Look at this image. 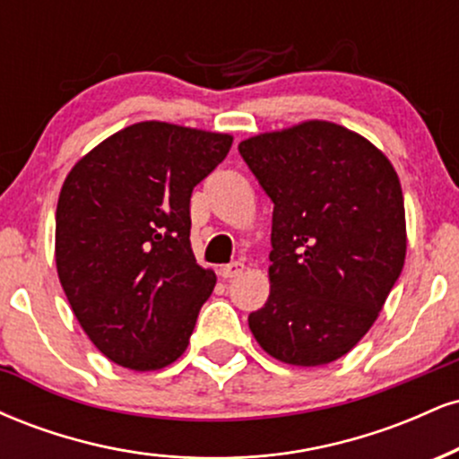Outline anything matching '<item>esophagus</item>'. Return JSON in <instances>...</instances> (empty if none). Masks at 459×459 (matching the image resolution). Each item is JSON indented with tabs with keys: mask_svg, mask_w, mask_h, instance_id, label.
<instances>
[{
	"mask_svg": "<svg viewBox=\"0 0 459 459\" xmlns=\"http://www.w3.org/2000/svg\"><path fill=\"white\" fill-rule=\"evenodd\" d=\"M218 272H220V276H222V278H226V281H229V278L239 276V273L244 272V263L233 261V263H229V265H222V267H220Z\"/></svg>",
	"mask_w": 459,
	"mask_h": 459,
	"instance_id": "esophagus-1",
	"label": "esophagus"
}]
</instances>
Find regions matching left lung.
<instances>
[{"label":"left lung","instance_id":"8db88e82","mask_svg":"<svg viewBox=\"0 0 459 459\" xmlns=\"http://www.w3.org/2000/svg\"><path fill=\"white\" fill-rule=\"evenodd\" d=\"M239 152L273 203L270 298L247 325L276 360L328 365L367 334L403 270L397 172L328 120L259 134Z\"/></svg>","mask_w":459,"mask_h":459}]
</instances>
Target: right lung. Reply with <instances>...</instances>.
<instances>
[{
  "mask_svg": "<svg viewBox=\"0 0 459 459\" xmlns=\"http://www.w3.org/2000/svg\"><path fill=\"white\" fill-rule=\"evenodd\" d=\"M233 135L146 120L109 135L68 172L56 209V267L94 347L134 371L187 350L215 273L189 244L192 189Z\"/></svg>",
  "mask_w": 459,
  "mask_h": 459,
  "instance_id": "1",
  "label": "right lung"
}]
</instances>
